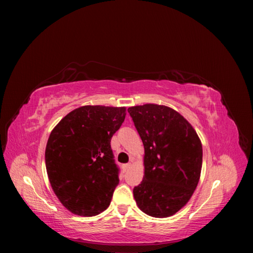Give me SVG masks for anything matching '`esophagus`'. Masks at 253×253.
I'll use <instances>...</instances> for the list:
<instances>
[{
  "mask_svg": "<svg viewBox=\"0 0 253 253\" xmlns=\"http://www.w3.org/2000/svg\"><path fill=\"white\" fill-rule=\"evenodd\" d=\"M129 166H131V165H129V164H126V165L122 166V170H124V172H126V171L128 170Z\"/></svg>",
  "mask_w": 253,
  "mask_h": 253,
  "instance_id": "34e87169",
  "label": "esophagus"
}]
</instances>
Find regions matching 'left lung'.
<instances>
[{"instance_id": "left-lung-1", "label": "left lung", "mask_w": 253, "mask_h": 253, "mask_svg": "<svg viewBox=\"0 0 253 253\" xmlns=\"http://www.w3.org/2000/svg\"><path fill=\"white\" fill-rule=\"evenodd\" d=\"M144 147V176L133 190L139 209L168 217L185 206L200 180L203 147L179 113L165 105L128 108Z\"/></svg>"}]
</instances>
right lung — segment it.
Returning a JSON list of instances; mask_svg holds the SVG:
<instances>
[{"label":"right lung","mask_w":253,"mask_h":253,"mask_svg":"<svg viewBox=\"0 0 253 253\" xmlns=\"http://www.w3.org/2000/svg\"><path fill=\"white\" fill-rule=\"evenodd\" d=\"M126 118V108L85 105L52 129L45 165L53 192L67 210L93 216L110 206L119 183L111 139Z\"/></svg>","instance_id":"1"}]
</instances>
